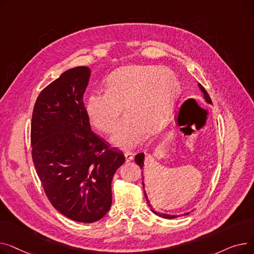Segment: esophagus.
I'll return each mask as SVG.
<instances>
[{
  "mask_svg": "<svg viewBox=\"0 0 254 254\" xmlns=\"http://www.w3.org/2000/svg\"><path fill=\"white\" fill-rule=\"evenodd\" d=\"M125 156H126V162L127 163H128V162H130V161H132V159H134V153L129 152V151H127L125 153Z\"/></svg>",
  "mask_w": 254,
  "mask_h": 254,
  "instance_id": "34e87169",
  "label": "esophagus"
}]
</instances>
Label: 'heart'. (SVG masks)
<instances>
[{"instance_id": "heart-1", "label": "heart", "mask_w": 254, "mask_h": 254, "mask_svg": "<svg viewBox=\"0 0 254 254\" xmlns=\"http://www.w3.org/2000/svg\"><path fill=\"white\" fill-rule=\"evenodd\" d=\"M179 93L177 76L169 68L129 65L113 72L106 80L105 92H95L86 100L90 124L109 134L123 112L111 142L123 149H132L146 135L161 131L171 115Z\"/></svg>"}]
</instances>
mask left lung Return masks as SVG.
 Segmentation results:
<instances>
[{"label": "left lung", "mask_w": 254, "mask_h": 254, "mask_svg": "<svg viewBox=\"0 0 254 254\" xmlns=\"http://www.w3.org/2000/svg\"><path fill=\"white\" fill-rule=\"evenodd\" d=\"M198 87H199V89L202 90V92L204 93V99H205V101L208 103V104H212V101H211V98L209 97V95H208V92L206 91V89L198 83ZM135 162H136V164L138 165V166H140V168H141V170H143V167H144V153H138L136 156H135ZM143 173V172H142ZM142 179H143V177H142ZM143 183V190H144V182H142ZM144 194H145V197H146V201H147V203H148V206L150 207V209H151V211L154 213V214H156V215H158V216H161V217H164V218H168V219H172V218H176V217H178V216H176V215H170V214H163V213H159V212H156L152 207H151V205H150V202H149V199H148V197H147V194H146V192H145V190H144ZM188 214H190V213H186L185 215H188Z\"/></svg>", "instance_id": "left-lung-1"}]
</instances>
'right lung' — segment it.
I'll use <instances>...</instances> for the list:
<instances>
[{
	"mask_svg": "<svg viewBox=\"0 0 254 254\" xmlns=\"http://www.w3.org/2000/svg\"><path fill=\"white\" fill-rule=\"evenodd\" d=\"M89 77L87 66L64 72L40 92L31 125L33 162L48 199L84 223L110 210L112 178L126 161L90 128L83 103Z\"/></svg>",
	"mask_w": 254,
	"mask_h": 254,
	"instance_id": "obj_1",
	"label": "right lung"
}]
</instances>
